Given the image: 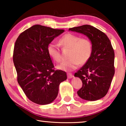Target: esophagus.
I'll use <instances>...</instances> for the list:
<instances>
[{
	"instance_id": "1",
	"label": "esophagus",
	"mask_w": 126,
	"mask_h": 126,
	"mask_svg": "<svg viewBox=\"0 0 126 126\" xmlns=\"http://www.w3.org/2000/svg\"><path fill=\"white\" fill-rule=\"evenodd\" d=\"M67 76H68V79H70V78H72V77H73V74H72V73H67Z\"/></svg>"
}]
</instances>
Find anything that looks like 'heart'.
I'll return each instance as SVG.
<instances>
[{
    "label": "heart",
    "mask_w": 126,
    "mask_h": 126,
    "mask_svg": "<svg viewBox=\"0 0 126 126\" xmlns=\"http://www.w3.org/2000/svg\"><path fill=\"white\" fill-rule=\"evenodd\" d=\"M60 44L64 49H70L67 61L58 65V69L72 70L79 65L84 64L88 61L92 53V44L87 38H81L72 33L63 35L59 41ZM47 53L49 56L56 63H60L63 60L59 46L54 42H51L47 46Z\"/></svg>",
    "instance_id": "b5f03b06"
}]
</instances>
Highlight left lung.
Returning <instances> with one entry per match:
<instances>
[{"instance_id": "8db88e82", "label": "left lung", "mask_w": 126, "mask_h": 126, "mask_svg": "<svg viewBox=\"0 0 126 126\" xmlns=\"http://www.w3.org/2000/svg\"><path fill=\"white\" fill-rule=\"evenodd\" d=\"M87 35L92 44L88 61L75 74L82 81L77 94L82 99L94 101L106 95L115 74L114 50L107 36L99 29L85 25L69 29Z\"/></svg>"}]
</instances>
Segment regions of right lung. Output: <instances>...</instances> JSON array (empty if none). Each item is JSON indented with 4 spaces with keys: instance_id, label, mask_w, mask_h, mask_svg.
<instances>
[{
    "instance_id": "obj_1",
    "label": "right lung",
    "mask_w": 126,
    "mask_h": 126,
    "mask_svg": "<svg viewBox=\"0 0 126 126\" xmlns=\"http://www.w3.org/2000/svg\"><path fill=\"white\" fill-rule=\"evenodd\" d=\"M63 29L35 25L22 32L15 41L13 61L17 81L27 97L40 105L54 101L59 85L66 80V72L54 70L47 46Z\"/></svg>"
}]
</instances>
